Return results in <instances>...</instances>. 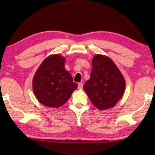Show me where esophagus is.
I'll list each match as a JSON object with an SVG mask.
<instances>
[{
	"instance_id": "34e87169",
	"label": "esophagus",
	"mask_w": 155,
	"mask_h": 155,
	"mask_svg": "<svg viewBox=\"0 0 155 155\" xmlns=\"http://www.w3.org/2000/svg\"><path fill=\"white\" fill-rule=\"evenodd\" d=\"M82 87H83V84H82V82H80V83L78 84V89H79V90H82Z\"/></svg>"
}]
</instances>
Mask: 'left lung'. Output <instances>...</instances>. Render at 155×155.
Listing matches in <instances>:
<instances>
[{
    "label": "left lung",
    "mask_w": 155,
    "mask_h": 155,
    "mask_svg": "<svg viewBox=\"0 0 155 155\" xmlns=\"http://www.w3.org/2000/svg\"><path fill=\"white\" fill-rule=\"evenodd\" d=\"M90 78L83 89L93 105L99 110L113 108L124 96L126 81L115 63L107 56L97 54L92 60Z\"/></svg>",
    "instance_id": "obj_1"
}]
</instances>
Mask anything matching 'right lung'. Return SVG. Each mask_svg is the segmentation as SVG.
I'll return each mask as SVG.
<instances>
[{
	"label": "right lung",
	"instance_id": "1",
	"mask_svg": "<svg viewBox=\"0 0 155 155\" xmlns=\"http://www.w3.org/2000/svg\"><path fill=\"white\" fill-rule=\"evenodd\" d=\"M65 58L53 54L43 61L34 75L33 92L41 104L58 108L66 103L78 84L65 68Z\"/></svg>",
	"mask_w": 155,
	"mask_h": 155
}]
</instances>
